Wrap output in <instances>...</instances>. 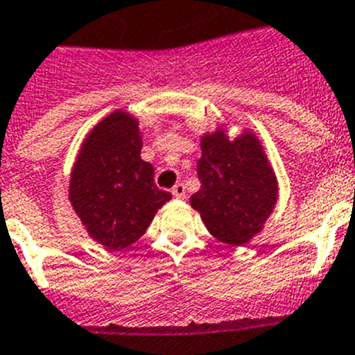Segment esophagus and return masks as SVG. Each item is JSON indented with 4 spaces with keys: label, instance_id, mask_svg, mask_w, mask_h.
Here are the masks:
<instances>
[{
    "label": "esophagus",
    "instance_id": "1",
    "mask_svg": "<svg viewBox=\"0 0 355 355\" xmlns=\"http://www.w3.org/2000/svg\"><path fill=\"white\" fill-rule=\"evenodd\" d=\"M171 193H173L175 198H184V196H186V186H184L182 182H178V184H175L173 186Z\"/></svg>",
    "mask_w": 355,
    "mask_h": 355
}]
</instances>
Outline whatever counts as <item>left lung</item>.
I'll list each match as a JSON object with an SVG mask.
<instances>
[{"label": "left lung", "mask_w": 355, "mask_h": 355, "mask_svg": "<svg viewBox=\"0 0 355 355\" xmlns=\"http://www.w3.org/2000/svg\"><path fill=\"white\" fill-rule=\"evenodd\" d=\"M198 193L191 207L221 243L241 246L261 232L277 202V180L250 132L229 141L223 130L202 139Z\"/></svg>", "instance_id": "obj_1"}]
</instances>
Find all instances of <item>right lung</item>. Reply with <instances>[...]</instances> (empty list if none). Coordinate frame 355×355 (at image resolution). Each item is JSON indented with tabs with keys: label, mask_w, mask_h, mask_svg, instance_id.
Listing matches in <instances>:
<instances>
[{
	"label": "right lung",
	"mask_w": 355,
	"mask_h": 355,
	"mask_svg": "<svg viewBox=\"0 0 355 355\" xmlns=\"http://www.w3.org/2000/svg\"><path fill=\"white\" fill-rule=\"evenodd\" d=\"M141 148L137 121L118 110L92 128L71 173V205L91 237L109 250L137 241L171 200V193L155 186L153 166L141 159Z\"/></svg>",
	"instance_id": "obj_1"
}]
</instances>
